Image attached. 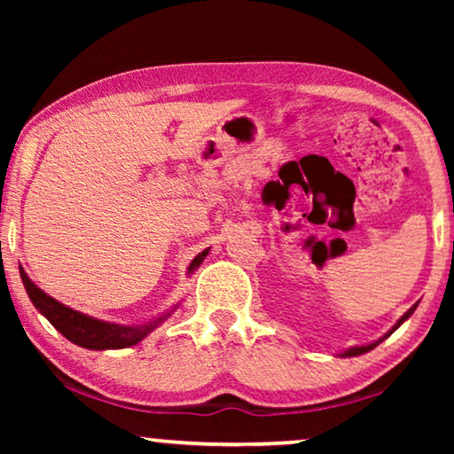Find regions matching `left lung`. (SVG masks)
Here are the masks:
<instances>
[{"label": "left lung", "instance_id": "1", "mask_svg": "<svg viewBox=\"0 0 454 454\" xmlns=\"http://www.w3.org/2000/svg\"><path fill=\"white\" fill-rule=\"evenodd\" d=\"M417 306H419V304H412V306H411V309H409V310H406V312L403 314V317L396 320V325H395L393 328H390V330H388V333H387V334H384L382 338H379V340H374V342H371V344H363V347H350V348H347V350H344V352H340V356H342V358H350V356H360V355H364V352H368V350H372L374 347H379V344H380V342L384 340V338H388L390 334H393V333H395V330H396L398 326H401V325H403V322H404V320H409V318L412 317V312H414V310H417Z\"/></svg>", "mask_w": 454, "mask_h": 454}]
</instances>
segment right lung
I'll return each mask as SVG.
<instances>
[{
    "label": "right lung",
    "mask_w": 454,
    "mask_h": 454,
    "mask_svg": "<svg viewBox=\"0 0 454 454\" xmlns=\"http://www.w3.org/2000/svg\"><path fill=\"white\" fill-rule=\"evenodd\" d=\"M208 252L210 248H206L192 260L188 266V276L198 270L200 264L204 262V258L208 256ZM20 276L26 286L29 301H32L37 310H40V314H43V317L51 322V326L59 330L70 342L90 350H118L134 347V344L144 340L152 330H156L176 309H178V304H176L174 309L162 312L160 317L140 322V325H118V322H106L94 317H88V314L58 302L56 298L45 294L40 286H35L21 266Z\"/></svg>",
    "instance_id": "obj_1"
}]
</instances>
